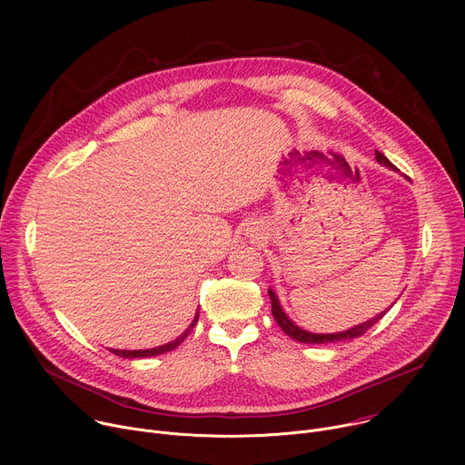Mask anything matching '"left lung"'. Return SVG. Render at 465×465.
<instances>
[{
	"label": "left lung",
	"instance_id": "1",
	"mask_svg": "<svg viewBox=\"0 0 465 465\" xmlns=\"http://www.w3.org/2000/svg\"><path fill=\"white\" fill-rule=\"evenodd\" d=\"M375 160H377L379 163L390 167V169H395V167L391 165V162H390L382 153H379V151H375ZM269 296H271V302H272V316L276 318L278 325L285 331V335H289L291 339H294V341H298V342H303V344H335V342L353 341V339L364 335L370 327H373V325L386 314V311H384V312H379L375 318H371V320H368V322H364V323H359V325H355V327H351V329H348V331H341V333L318 335V333H309V331L298 327L292 320H289V316L283 312V309H282V305H280V302H278V298H276V294H274L272 289H269Z\"/></svg>",
	"mask_w": 465,
	"mask_h": 465
}]
</instances>
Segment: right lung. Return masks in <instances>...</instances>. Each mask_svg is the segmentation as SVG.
Segmentation results:
<instances>
[{"instance_id":"add662e5","label":"right lung","mask_w":465,"mask_h":465,"mask_svg":"<svg viewBox=\"0 0 465 465\" xmlns=\"http://www.w3.org/2000/svg\"><path fill=\"white\" fill-rule=\"evenodd\" d=\"M196 322H198V312H196L194 320L191 322V325L183 331V333H182L176 341H173V342H169V344H163V346H158V348H151V350H110V351H112L114 355H117V357H123V359H145V357H154V355L167 353V351L178 348V346L183 342V339L191 333V329L194 327Z\"/></svg>"}]
</instances>
